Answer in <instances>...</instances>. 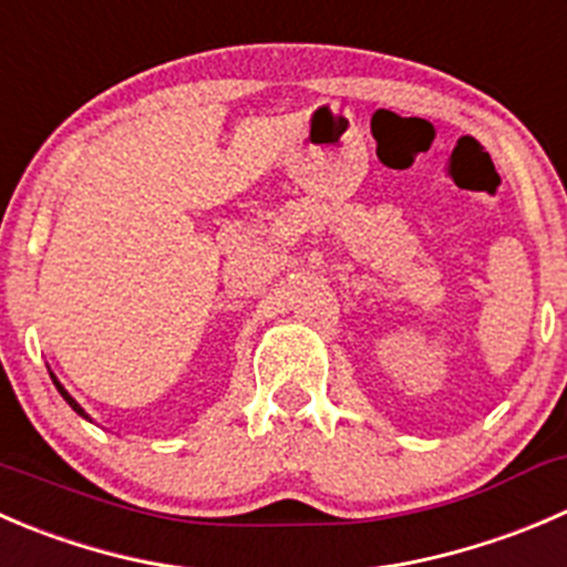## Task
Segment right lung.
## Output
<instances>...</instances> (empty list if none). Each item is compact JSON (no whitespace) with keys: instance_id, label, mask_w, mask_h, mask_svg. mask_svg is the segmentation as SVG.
Here are the masks:
<instances>
[{"instance_id":"add662e5","label":"right lung","mask_w":567,"mask_h":567,"mask_svg":"<svg viewBox=\"0 0 567 567\" xmlns=\"http://www.w3.org/2000/svg\"><path fill=\"white\" fill-rule=\"evenodd\" d=\"M49 377H52L54 388H58V390H60V395H63V399H65V401H69V406H71V410H74V412H76V415L87 417V412H85V410H82V406H80V404H76V401H74V399H71V395H69V390H65V388H63V384H60V382H58V377H54V373H52V371H49ZM87 421H91V417H87Z\"/></svg>"}]
</instances>
